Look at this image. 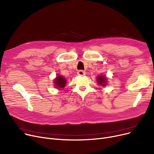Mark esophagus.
<instances>
[{
  "mask_svg": "<svg viewBox=\"0 0 154 154\" xmlns=\"http://www.w3.org/2000/svg\"><path fill=\"white\" fill-rule=\"evenodd\" d=\"M77 75L78 76H84L85 75V72L83 70H79V71H78Z\"/></svg>",
  "mask_w": 154,
  "mask_h": 154,
  "instance_id": "esophagus-1",
  "label": "esophagus"
}]
</instances>
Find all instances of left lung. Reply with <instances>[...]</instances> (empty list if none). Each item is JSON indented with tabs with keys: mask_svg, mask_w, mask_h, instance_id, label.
Listing matches in <instances>:
<instances>
[{
	"mask_svg": "<svg viewBox=\"0 0 154 154\" xmlns=\"http://www.w3.org/2000/svg\"><path fill=\"white\" fill-rule=\"evenodd\" d=\"M97 81L100 85L103 86H106L108 83V78L106 76L104 75H100L97 77Z\"/></svg>",
	"mask_w": 154,
	"mask_h": 154,
	"instance_id": "left-lung-1",
	"label": "left lung"
}]
</instances>
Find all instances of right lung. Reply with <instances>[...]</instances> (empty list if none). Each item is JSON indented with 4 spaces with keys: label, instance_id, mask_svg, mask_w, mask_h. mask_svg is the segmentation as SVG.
<instances>
[{
    "label": "right lung",
    "instance_id": "right-lung-1",
    "mask_svg": "<svg viewBox=\"0 0 154 154\" xmlns=\"http://www.w3.org/2000/svg\"><path fill=\"white\" fill-rule=\"evenodd\" d=\"M66 82L67 81L65 79V78H64L61 75H57L56 78H54L53 80V83L54 85V86L56 87V88L62 89L65 87V85L66 84Z\"/></svg>",
    "mask_w": 154,
    "mask_h": 154
}]
</instances>
